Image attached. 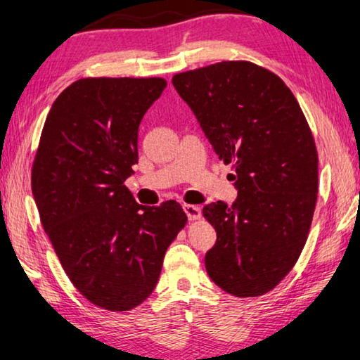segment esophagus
Returning <instances> with one entry per match:
<instances>
[{"label": "esophagus", "instance_id": "obj_1", "mask_svg": "<svg viewBox=\"0 0 360 360\" xmlns=\"http://www.w3.org/2000/svg\"><path fill=\"white\" fill-rule=\"evenodd\" d=\"M184 211H185V214L188 216L190 221H198V219L201 217L200 206H195V205H184Z\"/></svg>", "mask_w": 360, "mask_h": 360}]
</instances>
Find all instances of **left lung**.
Returning <instances> with one entry per match:
<instances>
[{
	"instance_id": "left-lung-1",
	"label": "left lung",
	"mask_w": 360,
	"mask_h": 360,
	"mask_svg": "<svg viewBox=\"0 0 360 360\" xmlns=\"http://www.w3.org/2000/svg\"><path fill=\"white\" fill-rule=\"evenodd\" d=\"M172 84L195 113L238 190L202 207L216 229L210 278L236 297L273 290L299 259L319 193V154L304 112L279 76L250 61L179 72Z\"/></svg>"
}]
</instances>
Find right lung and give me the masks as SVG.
<instances>
[{"mask_svg": "<svg viewBox=\"0 0 360 360\" xmlns=\"http://www.w3.org/2000/svg\"><path fill=\"white\" fill-rule=\"evenodd\" d=\"M167 86L162 77H84L56 97L32 165L44 231L72 285L103 310L127 311L158 284L164 255L185 227L170 200L134 201L138 128Z\"/></svg>", "mask_w": 360, "mask_h": 360, "instance_id": "right-lung-1", "label": "right lung"}]
</instances>
